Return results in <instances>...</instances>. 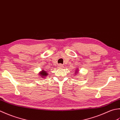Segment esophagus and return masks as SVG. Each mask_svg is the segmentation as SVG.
I'll list each match as a JSON object with an SVG mask.
<instances>
[{"mask_svg": "<svg viewBox=\"0 0 120 120\" xmlns=\"http://www.w3.org/2000/svg\"><path fill=\"white\" fill-rule=\"evenodd\" d=\"M59 67H60V68H63L64 67V66L63 65H62V64H60V65Z\"/></svg>", "mask_w": 120, "mask_h": 120, "instance_id": "obj_1", "label": "esophagus"}]
</instances>
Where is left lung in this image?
Instances as JSON below:
<instances>
[{
  "mask_svg": "<svg viewBox=\"0 0 120 120\" xmlns=\"http://www.w3.org/2000/svg\"><path fill=\"white\" fill-rule=\"evenodd\" d=\"M76 72H78V71H77V70H76Z\"/></svg>",
  "mask_w": 120,
  "mask_h": 120,
  "instance_id": "obj_1",
  "label": "left lung"
}]
</instances>
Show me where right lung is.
<instances>
[{"label": "right lung", "mask_w": 120, "mask_h": 120, "mask_svg": "<svg viewBox=\"0 0 120 120\" xmlns=\"http://www.w3.org/2000/svg\"><path fill=\"white\" fill-rule=\"evenodd\" d=\"M48 75V72H46L43 70H42V71L40 72V77H42V78H45Z\"/></svg>", "instance_id": "obj_1"}]
</instances>
